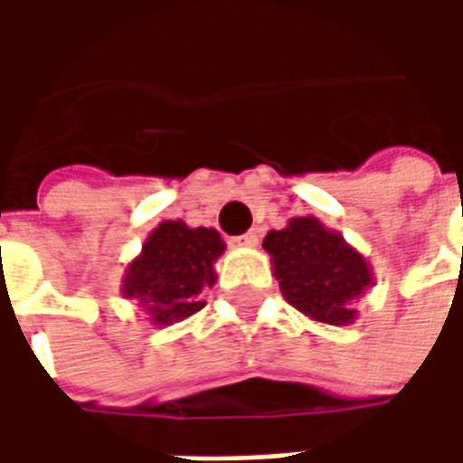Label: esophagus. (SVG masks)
Listing matches in <instances>:
<instances>
[{"mask_svg": "<svg viewBox=\"0 0 463 463\" xmlns=\"http://www.w3.org/2000/svg\"><path fill=\"white\" fill-rule=\"evenodd\" d=\"M258 241H260V232L258 231H248L245 235H241V238H235V245H242V248H255L258 245Z\"/></svg>", "mask_w": 463, "mask_h": 463, "instance_id": "esophagus-1", "label": "esophagus"}]
</instances>
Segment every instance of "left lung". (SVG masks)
<instances>
[{
	"label": "left lung",
	"mask_w": 463,
	"mask_h": 463,
	"mask_svg": "<svg viewBox=\"0 0 463 463\" xmlns=\"http://www.w3.org/2000/svg\"><path fill=\"white\" fill-rule=\"evenodd\" d=\"M280 292L295 310L322 325L345 327L357 320L354 302L374 285L367 258L317 218H290L262 241Z\"/></svg>",
	"instance_id": "obj_1"
}]
</instances>
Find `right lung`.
Here are the masks:
<instances>
[{
  "instance_id": "1",
  "label": "right lung",
  "mask_w": 463,
  "mask_h": 463,
  "mask_svg": "<svg viewBox=\"0 0 463 463\" xmlns=\"http://www.w3.org/2000/svg\"><path fill=\"white\" fill-rule=\"evenodd\" d=\"M222 252L225 242L215 228L163 221L126 265L121 295L138 302L151 325L165 327L185 320L205 305L201 292L215 285V260Z\"/></svg>"
}]
</instances>
